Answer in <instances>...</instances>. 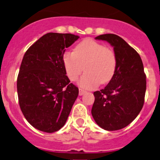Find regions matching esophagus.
<instances>
[{"instance_id": "1", "label": "esophagus", "mask_w": 160, "mask_h": 160, "mask_svg": "<svg viewBox=\"0 0 160 160\" xmlns=\"http://www.w3.org/2000/svg\"><path fill=\"white\" fill-rule=\"evenodd\" d=\"M86 91L85 90H83V89H79V92H78V94H79V96H82L83 94H85L86 93Z\"/></svg>"}]
</instances>
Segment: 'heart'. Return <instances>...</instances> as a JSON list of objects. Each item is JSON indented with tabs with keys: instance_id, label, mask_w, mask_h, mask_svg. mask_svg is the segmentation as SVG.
I'll list each match as a JSON object with an SVG mask.
<instances>
[{
	"instance_id": "heart-1",
	"label": "heart",
	"mask_w": 160,
	"mask_h": 160,
	"mask_svg": "<svg viewBox=\"0 0 160 160\" xmlns=\"http://www.w3.org/2000/svg\"><path fill=\"white\" fill-rule=\"evenodd\" d=\"M63 63L67 76L71 82L78 78L84 67L86 73L78 83L83 89H92L100 82L106 84L112 80L116 71L117 58L112 48L87 38L78 44L74 52H65Z\"/></svg>"
}]
</instances>
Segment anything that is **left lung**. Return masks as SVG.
<instances>
[{
    "mask_svg": "<svg viewBox=\"0 0 160 160\" xmlns=\"http://www.w3.org/2000/svg\"><path fill=\"white\" fill-rule=\"evenodd\" d=\"M114 48L117 58L115 74L95 97L92 113L99 127L109 131L121 130L135 119L142 109L146 91V75L142 60L134 48L119 36L106 33L95 38Z\"/></svg>",
    "mask_w": 160,
    "mask_h": 160,
    "instance_id": "8db88e82",
    "label": "left lung"
}]
</instances>
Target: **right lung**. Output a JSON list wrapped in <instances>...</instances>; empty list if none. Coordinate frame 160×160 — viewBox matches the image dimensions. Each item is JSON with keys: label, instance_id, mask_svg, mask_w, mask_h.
<instances>
[{"label": "right lung", "instance_id": "add662e5", "mask_svg": "<svg viewBox=\"0 0 160 160\" xmlns=\"http://www.w3.org/2000/svg\"><path fill=\"white\" fill-rule=\"evenodd\" d=\"M78 38L71 33H48L24 54L17 78L19 104L26 119L41 131L61 129L78 96L63 63L65 48Z\"/></svg>", "mask_w": 160, "mask_h": 160}]
</instances>
